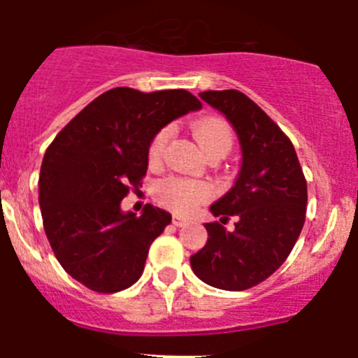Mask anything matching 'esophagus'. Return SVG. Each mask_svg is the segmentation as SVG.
<instances>
[{"mask_svg": "<svg viewBox=\"0 0 358 358\" xmlns=\"http://www.w3.org/2000/svg\"><path fill=\"white\" fill-rule=\"evenodd\" d=\"M172 224H173V226H177V227H185L186 224H188V220H186V218H182V217H179V215H173Z\"/></svg>", "mask_w": 358, "mask_h": 358, "instance_id": "34e87169", "label": "esophagus"}]
</instances>
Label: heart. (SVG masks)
I'll use <instances>...</instances> for the list:
<instances>
[{"mask_svg": "<svg viewBox=\"0 0 358 358\" xmlns=\"http://www.w3.org/2000/svg\"><path fill=\"white\" fill-rule=\"evenodd\" d=\"M194 138L197 140L199 147L206 156L213 154H224L233 147V131L229 123L220 118H201L192 127ZM172 131L169 127L161 129L148 145V161L150 164H157L163 159L164 148L169 145ZM157 201L163 206L177 211V213H192L201 202L211 197V186L204 181H194V179H182V177H169L157 185L156 188Z\"/></svg>", "mask_w": 358, "mask_h": 358, "instance_id": "heart-1", "label": "heart"}]
</instances>
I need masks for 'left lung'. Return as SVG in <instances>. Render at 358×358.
<instances>
[{"mask_svg": "<svg viewBox=\"0 0 358 358\" xmlns=\"http://www.w3.org/2000/svg\"><path fill=\"white\" fill-rule=\"evenodd\" d=\"M201 98L220 110L242 147V166L233 188L211 204L236 229L206 224L208 242L192 255L197 278L222 290H245L276 273L305 224L306 179L292 141L260 107L236 90L204 91Z\"/></svg>", "mask_w": 358, "mask_h": 358, "instance_id": "left-lung-1", "label": "left lung"}]
</instances>
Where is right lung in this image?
I'll return each instance as SVG.
<instances>
[{
  "label": "right lung",
  "instance_id": "right-lung-1",
  "mask_svg": "<svg viewBox=\"0 0 358 358\" xmlns=\"http://www.w3.org/2000/svg\"><path fill=\"white\" fill-rule=\"evenodd\" d=\"M201 107L185 90L115 87L55 136L41 164V215L55 258L82 285L113 294L140 280L150 243L172 215L147 204L136 217L120 202L141 186L152 138Z\"/></svg>",
  "mask_w": 358,
  "mask_h": 358
}]
</instances>
